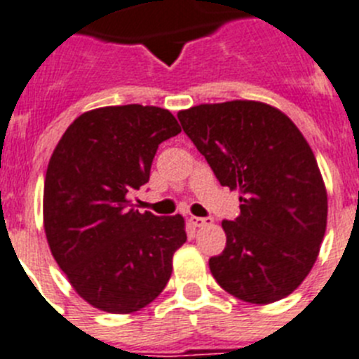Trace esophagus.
<instances>
[{"mask_svg": "<svg viewBox=\"0 0 359 359\" xmlns=\"http://www.w3.org/2000/svg\"><path fill=\"white\" fill-rule=\"evenodd\" d=\"M189 222L196 228H203V226H208L212 222V219H205V217H189Z\"/></svg>", "mask_w": 359, "mask_h": 359, "instance_id": "esophagus-1", "label": "esophagus"}]
</instances>
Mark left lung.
<instances>
[{
    "mask_svg": "<svg viewBox=\"0 0 359 359\" xmlns=\"http://www.w3.org/2000/svg\"><path fill=\"white\" fill-rule=\"evenodd\" d=\"M240 215L222 220L226 248L210 258L228 294L252 304L290 295L320 251L327 194L317 160L287 115L258 101L199 104L177 114Z\"/></svg>",
    "mask_w": 359,
    "mask_h": 359,
    "instance_id": "obj_1",
    "label": "left lung"
}]
</instances>
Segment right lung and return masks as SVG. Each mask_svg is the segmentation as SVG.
Here are the masks:
<instances>
[{"mask_svg":"<svg viewBox=\"0 0 359 359\" xmlns=\"http://www.w3.org/2000/svg\"><path fill=\"white\" fill-rule=\"evenodd\" d=\"M180 131L163 108L104 107L81 114L53 151L46 238L72 288L97 310L139 311L169 281L185 220L140 213L130 196L149 182L158 146Z\"/></svg>","mask_w":359,"mask_h":359,"instance_id":"add662e5","label":"right lung"}]
</instances>
